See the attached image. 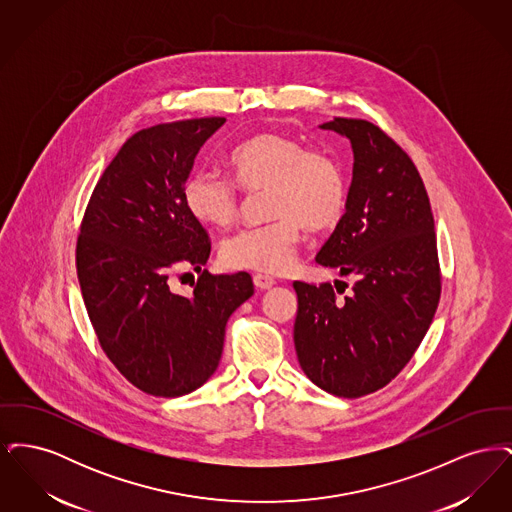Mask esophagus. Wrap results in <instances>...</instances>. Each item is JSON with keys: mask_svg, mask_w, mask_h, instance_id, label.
Here are the masks:
<instances>
[{"mask_svg": "<svg viewBox=\"0 0 512 512\" xmlns=\"http://www.w3.org/2000/svg\"><path fill=\"white\" fill-rule=\"evenodd\" d=\"M253 284L257 290H270L276 284V280L267 274H253Z\"/></svg>", "mask_w": 512, "mask_h": 512, "instance_id": "34e87169", "label": "esophagus"}]
</instances>
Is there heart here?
Here are the masks:
<instances>
[{
    "label": "heart",
    "instance_id": "obj_1",
    "mask_svg": "<svg viewBox=\"0 0 512 512\" xmlns=\"http://www.w3.org/2000/svg\"><path fill=\"white\" fill-rule=\"evenodd\" d=\"M234 180L199 169L184 182V205L201 224L226 228L238 219L242 192H263L268 220L249 226L220 245L230 268L280 274L293 267L303 226L334 228L347 209L349 186L340 159L282 132H261L228 153Z\"/></svg>",
    "mask_w": 512,
    "mask_h": 512
}]
</instances>
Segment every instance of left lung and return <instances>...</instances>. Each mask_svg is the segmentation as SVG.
I'll return each mask as SVG.
<instances>
[{"label":"left lung","instance_id":"8db88e82","mask_svg":"<svg viewBox=\"0 0 512 512\" xmlns=\"http://www.w3.org/2000/svg\"><path fill=\"white\" fill-rule=\"evenodd\" d=\"M351 140L347 211L317 263L357 276L353 292L330 282H293V343L303 372L338 397L388 386L424 340L441 295L438 240L428 192L407 151L378 124H322Z\"/></svg>","mask_w":512,"mask_h":512}]
</instances>
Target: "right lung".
Listing matches in <instances>:
<instances>
[{
  "label": "right lung",
  "instance_id": "add662e5",
  "mask_svg": "<svg viewBox=\"0 0 512 512\" xmlns=\"http://www.w3.org/2000/svg\"><path fill=\"white\" fill-rule=\"evenodd\" d=\"M224 117L155 124L132 134L90 195L76 274L99 345L122 376L155 397L203 386L219 366L230 315L253 295L247 272L211 274L207 230L184 205V182ZM198 272L190 296L171 275ZM190 274V272H186Z\"/></svg>",
  "mask_w": 512,
  "mask_h": 512
}]
</instances>
